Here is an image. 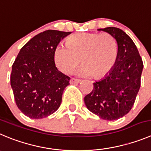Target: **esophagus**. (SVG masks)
I'll return each instance as SVG.
<instances>
[{
    "instance_id": "1",
    "label": "esophagus",
    "mask_w": 151,
    "mask_h": 151,
    "mask_svg": "<svg viewBox=\"0 0 151 151\" xmlns=\"http://www.w3.org/2000/svg\"><path fill=\"white\" fill-rule=\"evenodd\" d=\"M81 80H79V79H75V78H71L70 80V83H79Z\"/></svg>"
}]
</instances>
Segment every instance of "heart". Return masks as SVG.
I'll return each instance as SVG.
<instances>
[{
	"label": "heart",
	"instance_id": "heart-1",
	"mask_svg": "<svg viewBox=\"0 0 151 151\" xmlns=\"http://www.w3.org/2000/svg\"><path fill=\"white\" fill-rule=\"evenodd\" d=\"M118 58V45L112 34L80 33L69 36L66 45L59 43L53 52L54 63L57 68L65 74L77 70L80 77L101 78L111 72Z\"/></svg>",
	"mask_w": 151,
	"mask_h": 151
}]
</instances>
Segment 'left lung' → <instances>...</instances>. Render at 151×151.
<instances>
[{"label":"left lung","mask_w":151,"mask_h":151,"mask_svg":"<svg viewBox=\"0 0 151 151\" xmlns=\"http://www.w3.org/2000/svg\"><path fill=\"white\" fill-rule=\"evenodd\" d=\"M112 34L118 45V58L111 72L93 83L84 98L86 107L104 120L124 116L133 106L141 86L143 62L136 45L122 29L113 27L98 29Z\"/></svg>","instance_id":"1"}]
</instances>
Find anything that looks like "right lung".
Returning <instances> with one entry per match:
<instances>
[{
	"label": "right lung",
	"mask_w": 151,
	"mask_h": 151,
	"mask_svg": "<svg viewBox=\"0 0 151 151\" xmlns=\"http://www.w3.org/2000/svg\"><path fill=\"white\" fill-rule=\"evenodd\" d=\"M71 32L48 29L32 38L20 50L12 67L10 83L18 108L39 119L56 112L70 77L54 63L56 45Z\"/></svg>",
	"instance_id": "1"
}]
</instances>
